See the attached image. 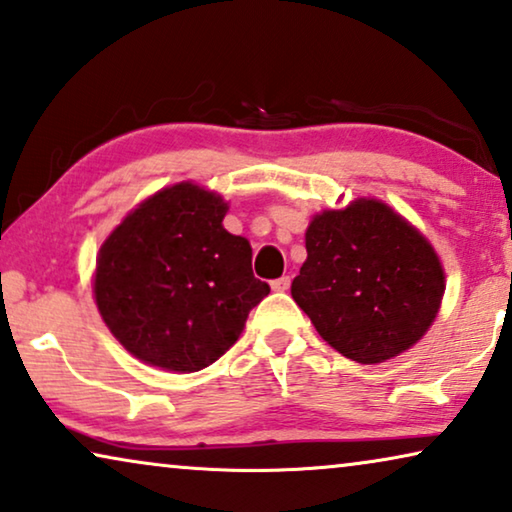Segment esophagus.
<instances>
[{
    "instance_id": "obj_1",
    "label": "esophagus",
    "mask_w": 512,
    "mask_h": 512,
    "mask_svg": "<svg viewBox=\"0 0 512 512\" xmlns=\"http://www.w3.org/2000/svg\"><path fill=\"white\" fill-rule=\"evenodd\" d=\"M270 286H272V291H288V286H291V277H288V274H284V277L274 279Z\"/></svg>"
}]
</instances>
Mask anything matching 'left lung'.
Masks as SVG:
<instances>
[{
  "label": "left lung",
  "instance_id": "8db88e82",
  "mask_svg": "<svg viewBox=\"0 0 512 512\" xmlns=\"http://www.w3.org/2000/svg\"><path fill=\"white\" fill-rule=\"evenodd\" d=\"M307 261L291 295L325 342L374 365L425 335L439 314L446 274L418 228L376 198L325 210L305 233Z\"/></svg>",
  "mask_w": 512,
  "mask_h": 512
}]
</instances>
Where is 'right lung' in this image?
<instances>
[{
	"label": "right lung",
	"instance_id": "obj_1",
	"mask_svg": "<svg viewBox=\"0 0 512 512\" xmlns=\"http://www.w3.org/2000/svg\"><path fill=\"white\" fill-rule=\"evenodd\" d=\"M228 203L191 182L161 189L101 244L96 307L131 355L198 372L238 342L270 293L251 272V244L224 228Z\"/></svg>",
	"mask_w": 512,
	"mask_h": 512
}]
</instances>
